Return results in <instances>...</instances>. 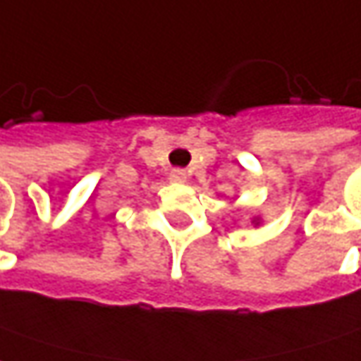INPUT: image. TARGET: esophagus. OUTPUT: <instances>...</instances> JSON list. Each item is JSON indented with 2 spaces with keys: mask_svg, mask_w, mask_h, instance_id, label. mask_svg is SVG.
Masks as SVG:
<instances>
[{
  "mask_svg": "<svg viewBox=\"0 0 361 361\" xmlns=\"http://www.w3.org/2000/svg\"><path fill=\"white\" fill-rule=\"evenodd\" d=\"M169 181H176V183L185 181V171H183V169H173V171L169 173Z\"/></svg>",
  "mask_w": 361,
  "mask_h": 361,
  "instance_id": "esophagus-1",
  "label": "esophagus"
}]
</instances>
